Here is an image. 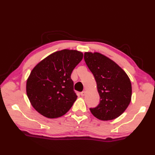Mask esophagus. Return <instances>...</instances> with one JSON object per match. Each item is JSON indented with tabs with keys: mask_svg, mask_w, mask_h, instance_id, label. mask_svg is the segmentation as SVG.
Instances as JSON below:
<instances>
[{
	"mask_svg": "<svg viewBox=\"0 0 155 155\" xmlns=\"http://www.w3.org/2000/svg\"><path fill=\"white\" fill-rule=\"evenodd\" d=\"M85 94H86V91H83V92H81V95L82 97L84 96Z\"/></svg>",
	"mask_w": 155,
	"mask_h": 155,
	"instance_id": "34e87169",
	"label": "esophagus"
}]
</instances>
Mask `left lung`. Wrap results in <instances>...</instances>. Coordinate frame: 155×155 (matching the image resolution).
Listing matches in <instances>:
<instances>
[{"mask_svg":"<svg viewBox=\"0 0 155 155\" xmlns=\"http://www.w3.org/2000/svg\"><path fill=\"white\" fill-rule=\"evenodd\" d=\"M84 59L97 82L100 103L91 113L98 119L110 120L123 114L129 105L132 86L123 68L99 52H84Z\"/></svg>","mask_w":155,"mask_h":155,"instance_id":"left-lung-1","label":"left lung"}]
</instances>
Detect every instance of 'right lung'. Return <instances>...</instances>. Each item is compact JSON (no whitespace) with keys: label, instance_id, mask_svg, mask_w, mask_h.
Segmentation results:
<instances>
[{"label":"right lung","instance_id":"1","mask_svg":"<svg viewBox=\"0 0 155 155\" xmlns=\"http://www.w3.org/2000/svg\"><path fill=\"white\" fill-rule=\"evenodd\" d=\"M83 52L64 49L39 62L31 72L26 91L30 103L42 116L55 118L70 110L77 98L71 75Z\"/></svg>","mask_w":155,"mask_h":155}]
</instances>
